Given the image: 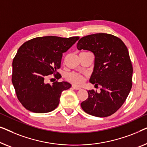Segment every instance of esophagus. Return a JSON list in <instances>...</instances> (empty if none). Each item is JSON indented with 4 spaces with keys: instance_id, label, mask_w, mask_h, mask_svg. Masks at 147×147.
I'll return each mask as SVG.
<instances>
[{
    "instance_id": "34e87169",
    "label": "esophagus",
    "mask_w": 147,
    "mask_h": 147,
    "mask_svg": "<svg viewBox=\"0 0 147 147\" xmlns=\"http://www.w3.org/2000/svg\"><path fill=\"white\" fill-rule=\"evenodd\" d=\"M72 87H73V89H74V90H80V87L76 86V85H73L72 86Z\"/></svg>"
}]
</instances>
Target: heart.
<instances>
[{
	"label": "heart",
	"instance_id": "obj_1",
	"mask_svg": "<svg viewBox=\"0 0 147 147\" xmlns=\"http://www.w3.org/2000/svg\"><path fill=\"white\" fill-rule=\"evenodd\" d=\"M66 79L71 83L75 84V85H80V84L83 83L84 76L79 73L72 72V73H68L67 74Z\"/></svg>",
	"mask_w": 147,
	"mask_h": 147
}]
</instances>
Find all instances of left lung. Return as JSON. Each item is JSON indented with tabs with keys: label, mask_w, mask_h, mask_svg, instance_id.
Masks as SVG:
<instances>
[{
	"label": "left lung",
	"mask_w": 147,
	"mask_h": 147,
	"mask_svg": "<svg viewBox=\"0 0 147 147\" xmlns=\"http://www.w3.org/2000/svg\"><path fill=\"white\" fill-rule=\"evenodd\" d=\"M78 50H88L95 56L94 67L90 82L100 85V92L88 90V98L81 107L88 115L97 117L112 115L121 108L132 88L133 66L129 51L119 37L96 33L82 37Z\"/></svg>",
	"instance_id": "8db88e82"
}]
</instances>
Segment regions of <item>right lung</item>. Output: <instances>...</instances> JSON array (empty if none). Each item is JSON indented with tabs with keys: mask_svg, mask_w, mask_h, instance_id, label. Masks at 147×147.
I'll return each mask as SVG.
<instances>
[{
	"mask_svg": "<svg viewBox=\"0 0 147 147\" xmlns=\"http://www.w3.org/2000/svg\"><path fill=\"white\" fill-rule=\"evenodd\" d=\"M79 36L63 38L55 36L36 37L22 44L12 62V82L16 96L22 106L36 113L51 112L59 104L63 90L71 88L67 82L46 83L61 68L63 53H66Z\"/></svg>",
	"mask_w": 147,
	"mask_h": 147,
	"instance_id": "1",
	"label": "right lung"
}]
</instances>
